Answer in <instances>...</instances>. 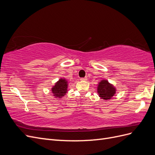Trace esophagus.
<instances>
[{
    "instance_id": "obj_1",
    "label": "esophagus",
    "mask_w": 155,
    "mask_h": 155,
    "mask_svg": "<svg viewBox=\"0 0 155 155\" xmlns=\"http://www.w3.org/2000/svg\"><path fill=\"white\" fill-rule=\"evenodd\" d=\"M81 80L83 81H85L87 80V77H85V78H81Z\"/></svg>"
}]
</instances>
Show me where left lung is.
<instances>
[{
  "label": "left lung",
  "instance_id": "left-lung-1",
  "mask_svg": "<svg viewBox=\"0 0 155 155\" xmlns=\"http://www.w3.org/2000/svg\"><path fill=\"white\" fill-rule=\"evenodd\" d=\"M116 89L114 85L106 79H103L97 84V92L103 100H110L116 94Z\"/></svg>",
  "mask_w": 155,
  "mask_h": 155
}]
</instances>
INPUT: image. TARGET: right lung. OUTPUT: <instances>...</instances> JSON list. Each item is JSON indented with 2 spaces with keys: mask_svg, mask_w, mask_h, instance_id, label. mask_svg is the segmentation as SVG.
<instances>
[{
  "mask_svg": "<svg viewBox=\"0 0 155 155\" xmlns=\"http://www.w3.org/2000/svg\"><path fill=\"white\" fill-rule=\"evenodd\" d=\"M68 81L64 78H61L55 83V85L51 88V92L55 98H61L67 92Z\"/></svg>",
  "mask_w": 155,
  "mask_h": 155,
  "instance_id": "right-lung-1",
  "label": "right lung"
}]
</instances>
